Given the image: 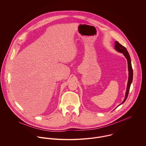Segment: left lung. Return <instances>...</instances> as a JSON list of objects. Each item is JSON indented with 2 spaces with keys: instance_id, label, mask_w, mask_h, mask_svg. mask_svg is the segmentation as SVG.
Masks as SVG:
<instances>
[{
  "instance_id": "1",
  "label": "left lung",
  "mask_w": 146,
  "mask_h": 146,
  "mask_svg": "<svg viewBox=\"0 0 146 146\" xmlns=\"http://www.w3.org/2000/svg\"><path fill=\"white\" fill-rule=\"evenodd\" d=\"M115 49H116V51L118 52L123 53L124 56H125V58L127 60V67H128V71H129V77H128V82H127V88H126V92L125 93V98L123 102L121 104H119L118 106L121 105L125 102L126 100L127 99L129 90H130V87L131 85V84L132 83L133 81V71L131 66V59L130 55L127 50V49L125 48L124 46H123L121 44H120L117 41H116L115 42ZM117 106V107H118Z\"/></svg>"
}]
</instances>
